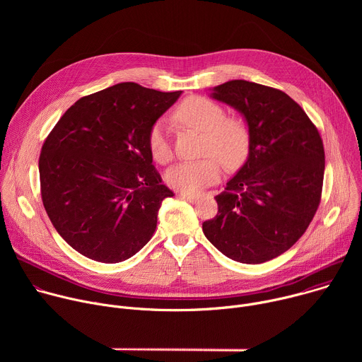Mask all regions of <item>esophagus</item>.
<instances>
[{
	"label": "esophagus",
	"instance_id": "esophagus-1",
	"mask_svg": "<svg viewBox=\"0 0 362 362\" xmlns=\"http://www.w3.org/2000/svg\"><path fill=\"white\" fill-rule=\"evenodd\" d=\"M177 197H180V199H186V200H189V202H192V203H194V202L199 199V196H197V194L186 193V192H179V193H177Z\"/></svg>",
	"mask_w": 362,
	"mask_h": 362
}]
</instances>
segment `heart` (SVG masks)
<instances>
[{
    "mask_svg": "<svg viewBox=\"0 0 362 362\" xmlns=\"http://www.w3.org/2000/svg\"><path fill=\"white\" fill-rule=\"evenodd\" d=\"M175 117L206 133L204 156L209 158L199 162H182L170 168L166 180L172 187L186 193L200 192L222 177L223 165L236 169L245 162L249 151V133L240 122L226 119V112L218 103L199 95L189 97L177 107ZM147 143L154 160L168 163L172 159V146L163 122L153 124Z\"/></svg>",
    "mask_w": 362,
    "mask_h": 362,
    "instance_id": "obj_1",
    "label": "heart"
}]
</instances>
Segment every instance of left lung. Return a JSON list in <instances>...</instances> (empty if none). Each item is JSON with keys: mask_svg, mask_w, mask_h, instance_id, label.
<instances>
[{"mask_svg": "<svg viewBox=\"0 0 362 362\" xmlns=\"http://www.w3.org/2000/svg\"><path fill=\"white\" fill-rule=\"evenodd\" d=\"M246 120L249 154L218 194V215L202 225L225 256L262 264L305 233L321 202L325 153L315 124L286 93L246 80L212 88Z\"/></svg>", "mask_w": 362, "mask_h": 362, "instance_id": "1", "label": "left lung"}]
</instances>
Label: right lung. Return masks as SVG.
<instances>
[{
    "label": "right lung",
    "instance_id": "obj_1",
    "mask_svg": "<svg viewBox=\"0 0 362 362\" xmlns=\"http://www.w3.org/2000/svg\"><path fill=\"white\" fill-rule=\"evenodd\" d=\"M180 94L119 83L77 100L45 139L42 204L78 253L117 264L151 239L173 192L151 165L147 137Z\"/></svg>",
    "mask_w": 362,
    "mask_h": 362
}]
</instances>
